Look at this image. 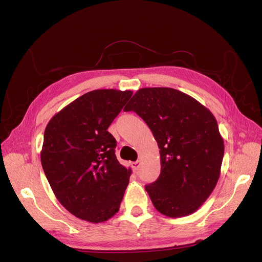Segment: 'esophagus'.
Instances as JSON below:
<instances>
[{"instance_id": "1", "label": "esophagus", "mask_w": 262, "mask_h": 262, "mask_svg": "<svg viewBox=\"0 0 262 262\" xmlns=\"http://www.w3.org/2000/svg\"><path fill=\"white\" fill-rule=\"evenodd\" d=\"M131 166H132V168H133V170H134V171L139 170V169H140V167H141V161L133 162V163L131 164Z\"/></svg>"}]
</instances>
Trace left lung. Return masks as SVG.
<instances>
[{
	"instance_id": "8db88e82",
	"label": "left lung",
	"mask_w": 262,
	"mask_h": 262,
	"mask_svg": "<svg viewBox=\"0 0 262 262\" xmlns=\"http://www.w3.org/2000/svg\"><path fill=\"white\" fill-rule=\"evenodd\" d=\"M123 110L143 119L160 147V177L145 186L155 209L169 217L196 211L221 173L224 141L216 119L199 101L169 87L141 89Z\"/></svg>"
}]
</instances>
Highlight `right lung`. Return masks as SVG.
Here are the masks:
<instances>
[{
    "label": "right lung",
    "instance_id": "obj_1",
    "mask_svg": "<svg viewBox=\"0 0 262 262\" xmlns=\"http://www.w3.org/2000/svg\"><path fill=\"white\" fill-rule=\"evenodd\" d=\"M131 96V91L89 92L46 126L43 171L59 202L78 219L100 223L120 208L132 170L118 162L107 129Z\"/></svg>",
    "mask_w": 262,
    "mask_h": 262
}]
</instances>
